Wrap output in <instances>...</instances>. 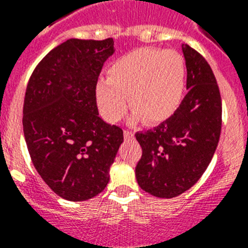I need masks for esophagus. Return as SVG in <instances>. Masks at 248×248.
Listing matches in <instances>:
<instances>
[{"label": "esophagus", "instance_id": "1", "mask_svg": "<svg viewBox=\"0 0 248 248\" xmlns=\"http://www.w3.org/2000/svg\"><path fill=\"white\" fill-rule=\"evenodd\" d=\"M124 138H125L126 140L133 139V138H134V133L130 130H124Z\"/></svg>", "mask_w": 248, "mask_h": 248}]
</instances>
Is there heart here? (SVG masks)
I'll return each mask as SVG.
<instances>
[{"mask_svg":"<svg viewBox=\"0 0 248 248\" xmlns=\"http://www.w3.org/2000/svg\"><path fill=\"white\" fill-rule=\"evenodd\" d=\"M185 80V62L177 52L138 48L111 63L108 78L97 84V102L105 119L118 122L128 98L133 119L155 124L180 105Z\"/></svg>","mask_w":248,"mask_h":248,"instance_id":"1","label":"heart"}]
</instances>
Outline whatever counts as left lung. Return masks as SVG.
I'll use <instances>...</instances> for the list:
<instances>
[{"label": "left lung", "instance_id": "1", "mask_svg": "<svg viewBox=\"0 0 248 248\" xmlns=\"http://www.w3.org/2000/svg\"><path fill=\"white\" fill-rule=\"evenodd\" d=\"M183 52L189 92L169 119L135 134L143 150L138 184L156 198H175L198 183L221 134L222 103L214 72L198 50L184 45Z\"/></svg>", "mask_w": 248, "mask_h": 248}]
</instances>
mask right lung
Returning a JSON list of instances; mask_svg holds the SVG:
<instances>
[{
	"label": "right lung",
	"instance_id": "right-lung-1",
	"mask_svg": "<svg viewBox=\"0 0 248 248\" xmlns=\"http://www.w3.org/2000/svg\"><path fill=\"white\" fill-rule=\"evenodd\" d=\"M113 38H71L37 64L23 103V133L34 168L58 196L85 201L109 183L123 130L99 118L95 89Z\"/></svg>",
	"mask_w": 248,
	"mask_h": 248
}]
</instances>
